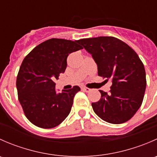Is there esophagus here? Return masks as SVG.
Returning <instances> with one entry per match:
<instances>
[{
	"label": "esophagus",
	"mask_w": 157,
	"mask_h": 157,
	"mask_svg": "<svg viewBox=\"0 0 157 157\" xmlns=\"http://www.w3.org/2000/svg\"><path fill=\"white\" fill-rule=\"evenodd\" d=\"M82 90H83V91L86 92V93H88V92L90 91V89L88 87H86V86H82Z\"/></svg>",
	"instance_id": "esophagus-1"
}]
</instances>
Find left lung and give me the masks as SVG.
Here are the masks:
<instances>
[{
  "label": "left lung",
  "instance_id": "left-lung-1",
  "mask_svg": "<svg viewBox=\"0 0 157 157\" xmlns=\"http://www.w3.org/2000/svg\"><path fill=\"white\" fill-rule=\"evenodd\" d=\"M98 67V75L112 80L109 93L93 102L95 113L106 122L122 124L131 119L143 102L146 72L137 54L125 42L112 36L80 39Z\"/></svg>",
  "mask_w": 157,
  "mask_h": 157
}]
</instances>
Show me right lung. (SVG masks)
I'll return each mask as SVG.
<instances>
[{
  "label": "right lung",
  "mask_w": 157,
  "mask_h": 157,
  "mask_svg": "<svg viewBox=\"0 0 157 157\" xmlns=\"http://www.w3.org/2000/svg\"><path fill=\"white\" fill-rule=\"evenodd\" d=\"M80 40L51 39L25 57L17 77L18 99L31 123L39 128H55L69 115L74 97L80 90L74 86L56 93L55 80L67 67L69 54L83 48Z\"/></svg>",
  "instance_id": "obj_1"
}]
</instances>
